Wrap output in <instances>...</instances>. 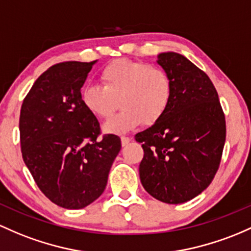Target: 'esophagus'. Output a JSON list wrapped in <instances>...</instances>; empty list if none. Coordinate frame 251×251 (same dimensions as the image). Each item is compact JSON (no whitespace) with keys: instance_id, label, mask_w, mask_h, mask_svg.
Listing matches in <instances>:
<instances>
[{"instance_id":"34e87169","label":"esophagus","mask_w":251,"mask_h":251,"mask_svg":"<svg viewBox=\"0 0 251 251\" xmlns=\"http://www.w3.org/2000/svg\"><path fill=\"white\" fill-rule=\"evenodd\" d=\"M130 142L131 138H128V137H121V145H123V147H126Z\"/></svg>"}]
</instances>
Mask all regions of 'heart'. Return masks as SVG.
Here are the masks:
<instances>
[{
    "label": "heart",
    "mask_w": 251,
    "mask_h": 251,
    "mask_svg": "<svg viewBox=\"0 0 251 251\" xmlns=\"http://www.w3.org/2000/svg\"><path fill=\"white\" fill-rule=\"evenodd\" d=\"M100 85H87L81 101L96 118L107 119L117 109L121 111L103 125V131L123 134L144 121L155 124L163 117L173 95L172 78L162 68L144 62L117 59L101 71Z\"/></svg>",
    "instance_id": "b5f03b06"
}]
</instances>
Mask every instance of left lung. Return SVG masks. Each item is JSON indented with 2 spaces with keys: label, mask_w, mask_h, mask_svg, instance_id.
Here are the masks:
<instances>
[{
  "label": "left lung",
  "mask_w": 251,
  "mask_h": 251,
  "mask_svg": "<svg viewBox=\"0 0 251 251\" xmlns=\"http://www.w3.org/2000/svg\"><path fill=\"white\" fill-rule=\"evenodd\" d=\"M157 63L172 78L173 95L163 117L136 134L144 149L139 177L155 199L182 203L205 191L218 170L225 117L210 77L191 60L163 52Z\"/></svg>",
  "instance_id": "8db88e82"
}]
</instances>
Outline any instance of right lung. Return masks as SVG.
<instances>
[{
	"label": "right lung",
	"instance_id": "obj_1",
	"mask_svg": "<svg viewBox=\"0 0 251 251\" xmlns=\"http://www.w3.org/2000/svg\"><path fill=\"white\" fill-rule=\"evenodd\" d=\"M96 62L49 68L21 106L25 164L45 197L68 210L83 208L102 194L121 149L114 134L99 139L100 124L81 101V88Z\"/></svg>",
	"mask_w": 251,
	"mask_h": 251
}]
</instances>
